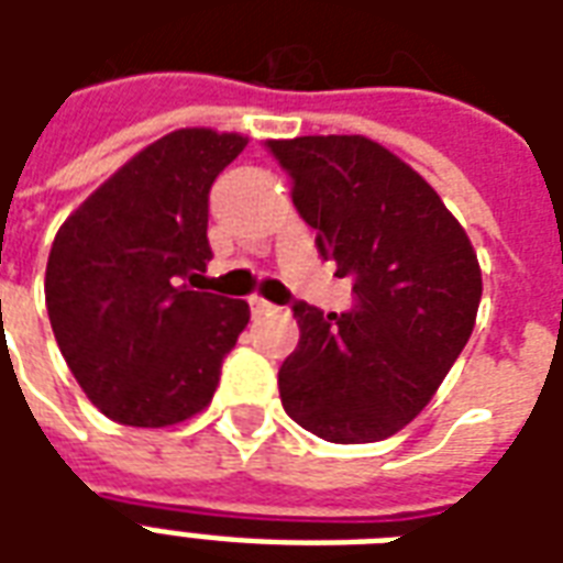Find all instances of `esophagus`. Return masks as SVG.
<instances>
[{"label":"esophagus","mask_w":563,"mask_h":563,"mask_svg":"<svg viewBox=\"0 0 563 563\" xmlns=\"http://www.w3.org/2000/svg\"><path fill=\"white\" fill-rule=\"evenodd\" d=\"M250 310H253V317H268L277 307L271 305V301H265V298H250Z\"/></svg>","instance_id":"esophagus-1"}]
</instances>
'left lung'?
<instances>
[{"instance_id":"8db88e82","label":"left lung","mask_w":563,"mask_h":563,"mask_svg":"<svg viewBox=\"0 0 563 563\" xmlns=\"http://www.w3.org/2000/svg\"><path fill=\"white\" fill-rule=\"evenodd\" d=\"M317 250L353 307L295 301L301 341L277 374L283 410L331 443H374L422 413L464 350L483 298L467 234L431 186L362 135L268 141Z\"/></svg>"}]
</instances>
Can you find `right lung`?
Wrapping results in <instances>:
<instances>
[{
  "instance_id": "add662e5",
  "label": "right lung",
  "mask_w": 563,
  "mask_h": 563,
  "mask_svg": "<svg viewBox=\"0 0 563 563\" xmlns=\"http://www.w3.org/2000/svg\"><path fill=\"white\" fill-rule=\"evenodd\" d=\"M241 135L180 129L92 192L56 232L44 298L59 353L99 410L165 428L205 410L250 322L241 298L198 292L210 186Z\"/></svg>"
}]
</instances>
